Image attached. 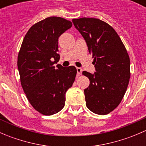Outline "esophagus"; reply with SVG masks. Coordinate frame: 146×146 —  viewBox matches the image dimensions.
Wrapping results in <instances>:
<instances>
[{"instance_id": "34e87169", "label": "esophagus", "mask_w": 146, "mask_h": 146, "mask_svg": "<svg viewBox=\"0 0 146 146\" xmlns=\"http://www.w3.org/2000/svg\"><path fill=\"white\" fill-rule=\"evenodd\" d=\"M77 76H81L82 74V70L81 68H77Z\"/></svg>"}]
</instances>
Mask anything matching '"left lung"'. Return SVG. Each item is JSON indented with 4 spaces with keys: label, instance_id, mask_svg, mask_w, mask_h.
<instances>
[{
    "label": "left lung",
    "instance_id": "obj_1",
    "mask_svg": "<svg viewBox=\"0 0 146 146\" xmlns=\"http://www.w3.org/2000/svg\"><path fill=\"white\" fill-rule=\"evenodd\" d=\"M75 27L86 42L95 70L82 75L90 80L84 90L86 106L91 111L105 115L120 104L130 79V59L120 37L112 27L97 18L73 19Z\"/></svg>",
    "mask_w": 146,
    "mask_h": 146
}]
</instances>
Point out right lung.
<instances>
[{
	"label": "right lung",
	"mask_w": 146,
	"mask_h": 146,
	"mask_svg": "<svg viewBox=\"0 0 146 146\" xmlns=\"http://www.w3.org/2000/svg\"><path fill=\"white\" fill-rule=\"evenodd\" d=\"M72 27L69 20L49 17L30 27L17 56L23 89L31 105L44 115H53L64 108L66 92L73 85L77 70L57 64L58 37Z\"/></svg>",
	"instance_id": "right-lung-1"
}]
</instances>
